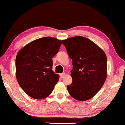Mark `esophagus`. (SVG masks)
Here are the masks:
<instances>
[{"instance_id":"1","label":"esophagus","mask_w":125,"mask_h":125,"mask_svg":"<svg viewBox=\"0 0 125 125\" xmlns=\"http://www.w3.org/2000/svg\"><path fill=\"white\" fill-rule=\"evenodd\" d=\"M65 75H66V73H64V72H63V73H61V76L62 77H64V76H65Z\"/></svg>"}]
</instances>
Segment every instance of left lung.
I'll list each match as a JSON object with an SVG mask.
<instances>
[{
	"instance_id": "1",
	"label": "left lung",
	"mask_w": 125,
	"mask_h": 125,
	"mask_svg": "<svg viewBox=\"0 0 125 125\" xmlns=\"http://www.w3.org/2000/svg\"><path fill=\"white\" fill-rule=\"evenodd\" d=\"M72 61V83L67 86L70 95L85 101L102 88L106 78L107 58L98 46L86 38L77 36L62 41Z\"/></svg>"
}]
</instances>
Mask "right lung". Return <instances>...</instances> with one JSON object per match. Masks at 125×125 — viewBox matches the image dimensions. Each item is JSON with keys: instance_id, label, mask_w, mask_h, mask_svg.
I'll return each instance as SVG.
<instances>
[{"instance_id": "1", "label": "right lung", "mask_w": 125, "mask_h": 125, "mask_svg": "<svg viewBox=\"0 0 125 125\" xmlns=\"http://www.w3.org/2000/svg\"><path fill=\"white\" fill-rule=\"evenodd\" d=\"M62 41L44 37L31 42L19 52L16 58V76L22 89L29 96L41 99L48 96L59 81L52 71V58Z\"/></svg>"}]
</instances>
